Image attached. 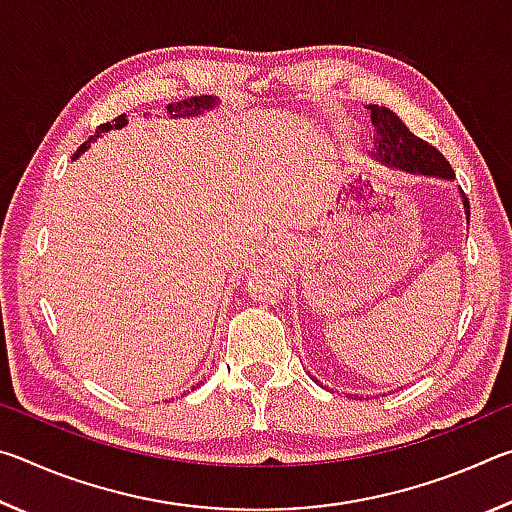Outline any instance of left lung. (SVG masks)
I'll use <instances>...</instances> for the list:
<instances>
[{
	"mask_svg": "<svg viewBox=\"0 0 512 512\" xmlns=\"http://www.w3.org/2000/svg\"><path fill=\"white\" fill-rule=\"evenodd\" d=\"M368 110L377 131L375 155L381 162L411 173H424V176H438L447 180L454 178V169L449 167L445 155L436 146H431L429 142L420 140L418 135H413L393 110L384 106H368ZM461 196L467 221H470V201H467L463 192Z\"/></svg>",
	"mask_w": 512,
	"mask_h": 512,
	"instance_id": "obj_1",
	"label": "left lung"
}]
</instances>
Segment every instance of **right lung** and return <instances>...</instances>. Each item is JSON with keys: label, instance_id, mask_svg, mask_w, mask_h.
<instances>
[{"label": "right lung", "instance_id": "obj_1", "mask_svg": "<svg viewBox=\"0 0 512 512\" xmlns=\"http://www.w3.org/2000/svg\"><path fill=\"white\" fill-rule=\"evenodd\" d=\"M214 106H216V101H214L212 97H192V99H183V101H178V103H169L167 110L171 112L173 117H185V115H198V112L210 110V108H214ZM126 121H128L126 115H119L117 119L106 121V124L97 126V133H94L88 142H83V144L79 146V151H76V155H81L85 149H88L90 142L97 140V137H99L101 133H108V131H112V128L126 126Z\"/></svg>", "mask_w": 512, "mask_h": 512}]
</instances>
